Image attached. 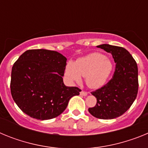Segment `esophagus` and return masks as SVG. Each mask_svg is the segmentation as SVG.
Here are the masks:
<instances>
[{
    "label": "esophagus",
    "instance_id": "34e87169",
    "mask_svg": "<svg viewBox=\"0 0 148 148\" xmlns=\"http://www.w3.org/2000/svg\"><path fill=\"white\" fill-rule=\"evenodd\" d=\"M80 95H84V96H86V95H87V92H86V91H84V90H82V91L80 92Z\"/></svg>",
    "mask_w": 148,
    "mask_h": 148
}]
</instances>
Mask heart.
Segmentation results:
<instances>
[{
	"instance_id": "b5f03b06",
	"label": "heart",
	"mask_w": 148,
	"mask_h": 148,
	"mask_svg": "<svg viewBox=\"0 0 148 148\" xmlns=\"http://www.w3.org/2000/svg\"><path fill=\"white\" fill-rule=\"evenodd\" d=\"M112 64L100 53H92L81 58L75 64L69 63L66 67V75L69 79L80 82L82 76L86 77L87 85L99 88L106 83L112 71Z\"/></svg>"
}]
</instances>
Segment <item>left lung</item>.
Instances as JSON below:
<instances>
[{
	"label": "left lung",
	"instance_id": "8db88e82",
	"mask_svg": "<svg viewBox=\"0 0 148 148\" xmlns=\"http://www.w3.org/2000/svg\"><path fill=\"white\" fill-rule=\"evenodd\" d=\"M97 47L111 53L116 66L110 80L91 92L97 102L88 110L95 118L112 119L124 114L136 98L138 66L135 59L125 48L110 44H101Z\"/></svg>",
	"mask_w": 148,
	"mask_h": 148
}]
</instances>
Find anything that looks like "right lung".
<instances>
[{
	"mask_svg": "<svg viewBox=\"0 0 148 148\" xmlns=\"http://www.w3.org/2000/svg\"><path fill=\"white\" fill-rule=\"evenodd\" d=\"M66 59L48 49H29L13 64L10 90L18 108L32 118L47 120L65 110L70 99L79 95L78 87L63 82Z\"/></svg>",
	"mask_w": 148,
	"mask_h": 148,
	"instance_id": "right-lung-1",
	"label": "right lung"
}]
</instances>
